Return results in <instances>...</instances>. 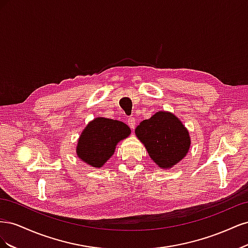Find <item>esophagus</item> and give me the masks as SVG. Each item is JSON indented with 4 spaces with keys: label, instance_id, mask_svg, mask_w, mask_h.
<instances>
[{
    "label": "esophagus",
    "instance_id": "1",
    "mask_svg": "<svg viewBox=\"0 0 248 248\" xmlns=\"http://www.w3.org/2000/svg\"><path fill=\"white\" fill-rule=\"evenodd\" d=\"M136 122H137V119L134 117H129L128 120H127V124L129 125L131 129H134V127H136Z\"/></svg>",
    "mask_w": 248,
    "mask_h": 248
}]
</instances>
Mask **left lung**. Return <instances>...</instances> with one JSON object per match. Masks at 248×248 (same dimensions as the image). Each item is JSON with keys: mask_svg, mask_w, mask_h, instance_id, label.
Instances as JSON below:
<instances>
[{"mask_svg": "<svg viewBox=\"0 0 248 248\" xmlns=\"http://www.w3.org/2000/svg\"><path fill=\"white\" fill-rule=\"evenodd\" d=\"M136 134L150 157L162 169L181 160L188 152L190 139L180 120L170 112L158 111L137 127Z\"/></svg>", "mask_w": 248, "mask_h": 248, "instance_id": "8db88e82", "label": "left lung"}]
</instances>
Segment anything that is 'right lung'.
Returning a JSON list of instances; mask_svg holds the SVG:
<instances>
[{
  "instance_id": "add662e5",
  "label": "right lung",
  "mask_w": 248,
  "mask_h": 248,
  "mask_svg": "<svg viewBox=\"0 0 248 248\" xmlns=\"http://www.w3.org/2000/svg\"><path fill=\"white\" fill-rule=\"evenodd\" d=\"M130 134V128L117 120L96 118L80 134L77 152L79 158L94 168H100L114 154L118 141Z\"/></svg>"
}]
</instances>
